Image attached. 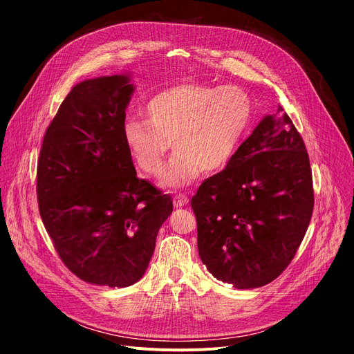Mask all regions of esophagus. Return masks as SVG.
Wrapping results in <instances>:
<instances>
[{"label": "esophagus", "mask_w": 354, "mask_h": 354, "mask_svg": "<svg viewBox=\"0 0 354 354\" xmlns=\"http://www.w3.org/2000/svg\"><path fill=\"white\" fill-rule=\"evenodd\" d=\"M185 204H188V197L185 196V194H182V192L176 194V196L174 197V206L182 207V206H185Z\"/></svg>", "instance_id": "esophagus-1"}]
</instances>
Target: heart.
<instances>
[{
	"label": "heart",
	"instance_id": "obj_1",
	"mask_svg": "<svg viewBox=\"0 0 354 354\" xmlns=\"http://www.w3.org/2000/svg\"><path fill=\"white\" fill-rule=\"evenodd\" d=\"M145 113L147 120H124V144L147 175L160 172L174 144L176 151L160 184L184 188L201 170L218 174L232 162L252 122L253 102L234 85L182 82L158 91L148 100Z\"/></svg>",
	"mask_w": 354,
	"mask_h": 354
}]
</instances>
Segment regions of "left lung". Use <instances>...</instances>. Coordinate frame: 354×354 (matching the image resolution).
Masks as SVG:
<instances>
[{
  "label": "left lung",
  "instance_id": "8db88e82",
  "mask_svg": "<svg viewBox=\"0 0 354 354\" xmlns=\"http://www.w3.org/2000/svg\"><path fill=\"white\" fill-rule=\"evenodd\" d=\"M313 204L309 154L278 106L192 197L200 259L216 279L238 290L263 287L291 263Z\"/></svg>",
  "mask_w": 354,
  "mask_h": 354
}]
</instances>
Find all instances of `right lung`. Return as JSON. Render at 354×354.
Wrapping results in <instances>:
<instances>
[{
	"label": "right lung",
	"mask_w": 354,
	"mask_h": 354,
	"mask_svg": "<svg viewBox=\"0 0 354 354\" xmlns=\"http://www.w3.org/2000/svg\"><path fill=\"white\" fill-rule=\"evenodd\" d=\"M129 81L113 75L73 86L45 131L37 169L41 219L66 268L118 288L142 278L174 210L167 194L136 176L124 144Z\"/></svg>",
	"instance_id": "right-lung-1"
}]
</instances>
